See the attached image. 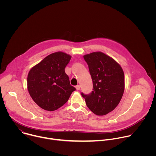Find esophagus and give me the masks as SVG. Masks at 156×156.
Wrapping results in <instances>:
<instances>
[{
    "mask_svg": "<svg viewBox=\"0 0 156 156\" xmlns=\"http://www.w3.org/2000/svg\"><path fill=\"white\" fill-rule=\"evenodd\" d=\"M75 87H76V90H80V85L76 86Z\"/></svg>",
    "mask_w": 156,
    "mask_h": 156,
    "instance_id": "esophagus-1",
    "label": "esophagus"
}]
</instances>
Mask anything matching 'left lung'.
Returning <instances> with one entry per match:
<instances>
[{"instance_id":"1","label":"left lung","mask_w":156,"mask_h":156,"mask_svg":"<svg viewBox=\"0 0 156 156\" xmlns=\"http://www.w3.org/2000/svg\"><path fill=\"white\" fill-rule=\"evenodd\" d=\"M93 83L92 92L81 93L87 107L98 115H104L119 104L124 92L125 76L120 65L101 52L83 56Z\"/></svg>"}]
</instances>
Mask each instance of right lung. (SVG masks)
<instances>
[{
    "label": "right lung",
    "instance_id": "right-lung-1",
    "mask_svg": "<svg viewBox=\"0 0 156 156\" xmlns=\"http://www.w3.org/2000/svg\"><path fill=\"white\" fill-rule=\"evenodd\" d=\"M71 56L57 52L44 58L28 75V90L33 100L42 108L54 111L68 101L76 90L65 72Z\"/></svg>",
    "mask_w": 156,
    "mask_h": 156
}]
</instances>
